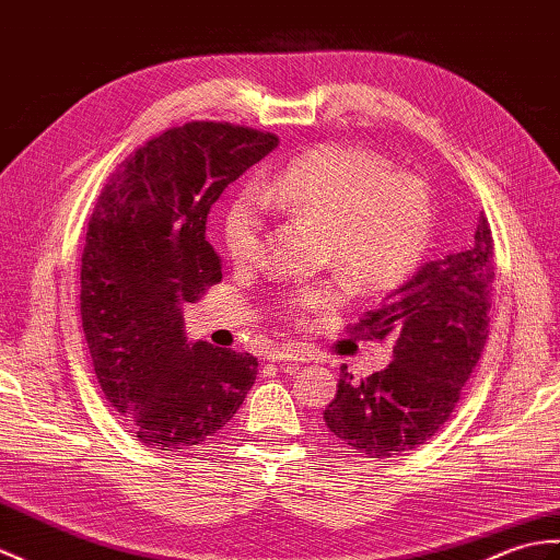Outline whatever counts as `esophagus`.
Returning a JSON list of instances; mask_svg holds the SVG:
<instances>
[{"mask_svg":"<svg viewBox=\"0 0 560 560\" xmlns=\"http://www.w3.org/2000/svg\"><path fill=\"white\" fill-rule=\"evenodd\" d=\"M269 362H305L303 350H298L293 346H279V348H271L267 353Z\"/></svg>","mask_w":560,"mask_h":560,"instance_id":"esophagus-1","label":"esophagus"}]
</instances>
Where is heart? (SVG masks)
<instances>
[{
    "mask_svg": "<svg viewBox=\"0 0 560 560\" xmlns=\"http://www.w3.org/2000/svg\"><path fill=\"white\" fill-rule=\"evenodd\" d=\"M267 207L322 224V245L362 291H382L420 265L432 229L424 180L392 172L386 158L365 148L327 142L257 184ZM253 190L241 192L224 217V243L233 262L255 265L265 248V210ZM346 279L334 275L293 285L279 307L295 319L336 307Z\"/></svg>",
    "mask_w": 560,
    "mask_h": 560,
    "instance_id": "heart-1",
    "label": "heart"
}]
</instances>
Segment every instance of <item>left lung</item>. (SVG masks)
Here are the masks:
<instances>
[{"mask_svg":"<svg viewBox=\"0 0 560 560\" xmlns=\"http://www.w3.org/2000/svg\"><path fill=\"white\" fill-rule=\"evenodd\" d=\"M493 238L485 212L463 253L427 262L348 331L394 343L382 372L355 380L341 368L324 410L329 432L362 458H392L427 444L456 410L489 339Z\"/></svg>","mask_w":560,"mask_h":560,"instance_id":"obj_1","label":"left lung"}]
</instances>
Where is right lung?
Segmentation results:
<instances>
[{
	"label": "right lung",
	"mask_w": 560,
	"mask_h": 560,
	"mask_svg": "<svg viewBox=\"0 0 560 560\" xmlns=\"http://www.w3.org/2000/svg\"><path fill=\"white\" fill-rule=\"evenodd\" d=\"M275 133L188 121L119 164L90 217L81 319L97 382L142 446L202 444L243 406L257 358L186 343L180 307L221 281L205 241L212 205L277 148Z\"/></svg>",
	"instance_id": "obj_1"
}]
</instances>
